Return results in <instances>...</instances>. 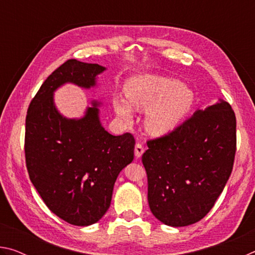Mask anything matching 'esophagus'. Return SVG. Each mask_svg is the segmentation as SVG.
Instances as JSON below:
<instances>
[{"label":"esophagus","mask_w":255,"mask_h":255,"mask_svg":"<svg viewBox=\"0 0 255 255\" xmlns=\"http://www.w3.org/2000/svg\"><path fill=\"white\" fill-rule=\"evenodd\" d=\"M144 147H143V145H141L140 143H137L136 145H135V156L138 158V157H140L141 155H143V153H144Z\"/></svg>","instance_id":"obj_1"}]
</instances>
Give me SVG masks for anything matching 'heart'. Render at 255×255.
Masks as SVG:
<instances>
[{
	"label": "heart",
	"instance_id": "1",
	"mask_svg": "<svg viewBox=\"0 0 255 255\" xmlns=\"http://www.w3.org/2000/svg\"><path fill=\"white\" fill-rule=\"evenodd\" d=\"M130 106L145 112V127L153 135H166L179 126L195 103V94L182 82L171 77L146 74L126 88ZM115 111L126 123L132 120L130 107L123 99L114 100Z\"/></svg>",
	"mask_w": 255,
	"mask_h": 255
}]
</instances>
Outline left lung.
<instances>
[{"label":"left lung","mask_w":255,"mask_h":255,"mask_svg":"<svg viewBox=\"0 0 255 255\" xmlns=\"http://www.w3.org/2000/svg\"><path fill=\"white\" fill-rule=\"evenodd\" d=\"M147 146L141 162L150 211L165 225H191L209 213L230 179L236 153L234 110L221 100L148 139Z\"/></svg>","instance_id":"obj_1"}]
</instances>
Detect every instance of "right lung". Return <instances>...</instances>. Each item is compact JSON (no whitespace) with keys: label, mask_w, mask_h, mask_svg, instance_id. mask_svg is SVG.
I'll return each instance as SVG.
<instances>
[{"label":"right lung","mask_w":255,"mask_h":255,"mask_svg":"<svg viewBox=\"0 0 255 255\" xmlns=\"http://www.w3.org/2000/svg\"><path fill=\"white\" fill-rule=\"evenodd\" d=\"M106 68L68 59L51 73L30 102L25 117V165L50 211L76 226L101 219L110 207L117 176L133 159L130 132L114 136L99 120L98 102L81 119H66L53 93L66 82L89 89Z\"/></svg>","instance_id":"obj_1"}]
</instances>
